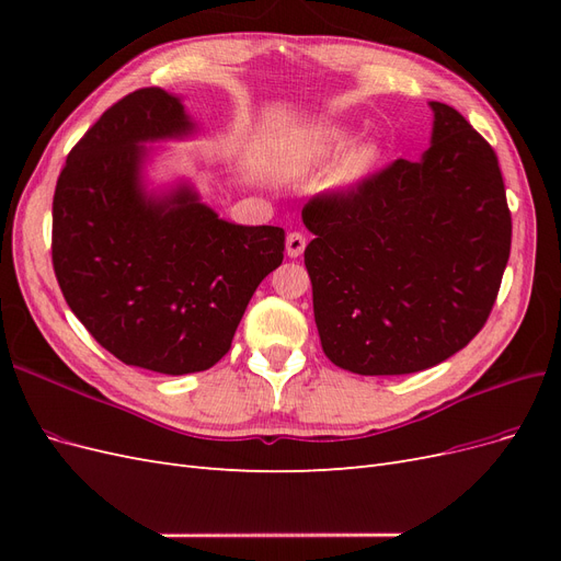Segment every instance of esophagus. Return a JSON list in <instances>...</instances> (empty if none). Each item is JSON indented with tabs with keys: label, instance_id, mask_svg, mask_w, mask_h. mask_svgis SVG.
<instances>
[{
	"label": "esophagus",
	"instance_id": "obj_1",
	"mask_svg": "<svg viewBox=\"0 0 561 561\" xmlns=\"http://www.w3.org/2000/svg\"><path fill=\"white\" fill-rule=\"evenodd\" d=\"M304 248H307V239H304L301 233H297V231L287 233V239H285V252H287V257H299V254L304 252Z\"/></svg>",
	"mask_w": 561,
	"mask_h": 561
}]
</instances>
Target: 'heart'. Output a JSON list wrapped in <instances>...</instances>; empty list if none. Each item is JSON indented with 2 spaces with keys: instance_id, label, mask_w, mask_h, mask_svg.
Returning <instances> with one entry per match:
<instances>
[{
  "instance_id": "b5f03b06",
  "label": "heart",
  "mask_w": 561,
  "mask_h": 561,
  "mask_svg": "<svg viewBox=\"0 0 561 561\" xmlns=\"http://www.w3.org/2000/svg\"><path fill=\"white\" fill-rule=\"evenodd\" d=\"M353 140L351 126H325L316 130L309 138L299 142H290L280 149L278 154V171L285 178H307L318 168L330 163L339 151H342ZM381 161V147L375 140L360 142L353 147L346 159L339 163L336 173L332 178L334 192H351L365 182L371 173H375L377 163Z\"/></svg>"
}]
</instances>
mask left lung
<instances>
[{"label":"left lung","mask_w":561,"mask_h":561,"mask_svg":"<svg viewBox=\"0 0 561 561\" xmlns=\"http://www.w3.org/2000/svg\"><path fill=\"white\" fill-rule=\"evenodd\" d=\"M431 147L348 194L309 201L304 264L322 351L353 375H412L482 330L511 257L494 149L445 103Z\"/></svg>","instance_id":"8db88e82"}]
</instances>
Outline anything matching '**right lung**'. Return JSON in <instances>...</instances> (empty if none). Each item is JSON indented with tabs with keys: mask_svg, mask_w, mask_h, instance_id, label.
Masks as SVG:
<instances>
[{
	"mask_svg": "<svg viewBox=\"0 0 561 561\" xmlns=\"http://www.w3.org/2000/svg\"><path fill=\"white\" fill-rule=\"evenodd\" d=\"M192 133L182 98L133 91L75 145L54 194L50 252L67 307L114 358L171 377L222 358L285 250L280 227L227 222L192 182L149 190L147 145Z\"/></svg>",
	"mask_w": 561,
	"mask_h": 561,
	"instance_id": "right-lung-1",
	"label": "right lung"
}]
</instances>
